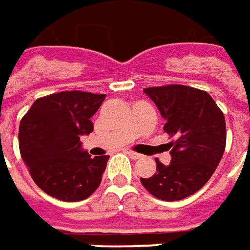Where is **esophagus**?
I'll return each instance as SVG.
<instances>
[{"label": "esophagus", "instance_id": "34e87169", "mask_svg": "<svg viewBox=\"0 0 250 250\" xmlns=\"http://www.w3.org/2000/svg\"><path fill=\"white\" fill-rule=\"evenodd\" d=\"M126 154L129 156L130 159H133V160L142 159V154H139V153H135V151H126Z\"/></svg>", "mask_w": 250, "mask_h": 250}]
</instances>
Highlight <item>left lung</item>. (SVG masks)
<instances>
[{
    "mask_svg": "<svg viewBox=\"0 0 250 250\" xmlns=\"http://www.w3.org/2000/svg\"><path fill=\"white\" fill-rule=\"evenodd\" d=\"M145 93L166 120L171 163L156 159L157 169L142 185L157 199L181 200L206 185L226 150V118L216 101L205 90L184 84L147 87Z\"/></svg>",
    "mask_w": 250,
    "mask_h": 250,
    "instance_id": "left-lung-1",
    "label": "left lung"
}]
</instances>
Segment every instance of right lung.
I'll return each mask as SVG.
<instances>
[{"label": "right lung", "instance_id": "add662e5", "mask_svg": "<svg viewBox=\"0 0 250 250\" xmlns=\"http://www.w3.org/2000/svg\"><path fill=\"white\" fill-rule=\"evenodd\" d=\"M105 94L60 91L34 101L19 125L24 164L47 195L63 202L87 199L99 188L110 156L91 157L81 136L93 132L90 118Z\"/></svg>", "mask_w": 250, "mask_h": 250}]
</instances>
